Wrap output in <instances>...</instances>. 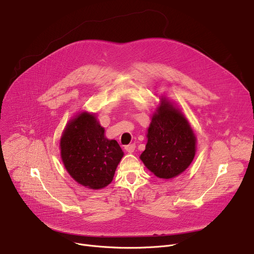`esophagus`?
I'll use <instances>...</instances> for the list:
<instances>
[{
	"label": "esophagus",
	"instance_id": "34e87169",
	"mask_svg": "<svg viewBox=\"0 0 254 254\" xmlns=\"http://www.w3.org/2000/svg\"><path fill=\"white\" fill-rule=\"evenodd\" d=\"M135 148H136V145H135L134 143L125 146V149H126V151H127V152H128V153H132V152H134V151H135Z\"/></svg>",
	"mask_w": 254,
	"mask_h": 254
}]
</instances>
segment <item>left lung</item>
<instances>
[{"instance_id":"left-lung-1","label":"left lung","mask_w":254,"mask_h":254,"mask_svg":"<svg viewBox=\"0 0 254 254\" xmlns=\"http://www.w3.org/2000/svg\"><path fill=\"white\" fill-rule=\"evenodd\" d=\"M161 102L152 115L148 141L140 158L156 177L171 179L191 164L196 138L182 112L166 99Z\"/></svg>"}]
</instances>
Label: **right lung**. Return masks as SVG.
I'll return each mask as SVG.
<instances>
[{
	"mask_svg": "<svg viewBox=\"0 0 254 254\" xmlns=\"http://www.w3.org/2000/svg\"><path fill=\"white\" fill-rule=\"evenodd\" d=\"M61 156L71 177L87 189L101 190L111 183L124 151L93 114L82 112L71 119L61 138Z\"/></svg>",
	"mask_w": 254,
	"mask_h": 254,
	"instance_id": "add662e5",
	"label": "right lung"
}]
</instances>
